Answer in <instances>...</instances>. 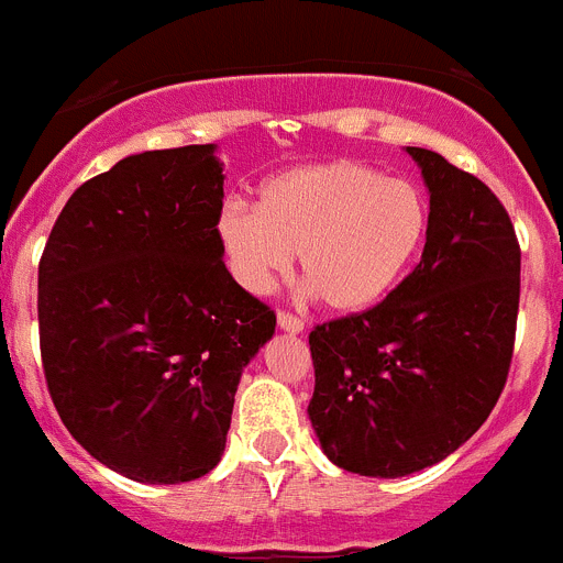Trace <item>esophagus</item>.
I'll list each match as a JSON object with an SVG mask.
<instances>
[{
    "instance_id": "obj_1",
    "label": "esophagus",
    "mask_w": 563,
    "mask_h": 563,
    "mask_svg": "<svg viewBox=\"0 0 563 563\" xmlns=\"http://www.w3.org/2000/svg\"><path fill=\"white\" fill-rule=\"evenodd\" d=\"M276 321H278V330L292 332V335L305 330V321H301V318H298V316H292V312H287V310H278Z\"/></svg>"
}]
</instances>
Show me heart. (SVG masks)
<instances>
[{"mask_svg": "<svg viewBox=\"0 0 563 563\" xmlns=\"http://www.w3.org/2000/svg\"><path fill=\"white\" fill-rule=\"evenodd\" d=\"M429 200L411 180L355 161L296 166L225 202L217 239L233 278L267 292L301 253L305 282L330 310L361 312L397 287L429 236Z\"/></svg>", "mask_w": 563, "mask_h": 563, "instance_id": "obj_1", "label": "heart"}]
</instances>
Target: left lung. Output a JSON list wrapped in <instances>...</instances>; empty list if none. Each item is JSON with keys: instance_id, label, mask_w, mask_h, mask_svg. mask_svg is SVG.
Returning <instances> with one entry per match:
<instances>
[{"instance_id": "obj_1", "label": "left lung", "mask_w": 563, "mask_h": 563, "mask_svg": "<svg viewBox=\"0 0 563 563\" xmlns=\"http://www.w3.org/2000/svg\"><path fill=\"white\" fill-rule=\"evenodd\" d=\"M431 191L422 258L380 305L310 332L307 406L324 454L361 476L415 474L479 431L507 383L521 247L490 188L409 146Z\"/></svg>"}]
</instances>
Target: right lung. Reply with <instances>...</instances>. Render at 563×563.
I'll use <instances>...</instances> for the list:
<instances>
[{
	"label": "right lung",
	"mask_w": 563,
	"mask_h": 563,
	"mask_svg": "<svg viewBox=\"0 0 563 563\" xmlns=\"http://www.w3.org/2000/svg\"><path fill=\"white\" fill-rule=\"evenodd\" d=\"M213 146L123 157L76 188L38 262V346L67 431L118 474L200 479L276 312L222 262Z\"/></svg>",
	"instance_id": "obj_1"
}]
</instances>
